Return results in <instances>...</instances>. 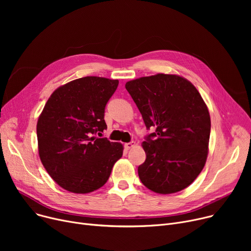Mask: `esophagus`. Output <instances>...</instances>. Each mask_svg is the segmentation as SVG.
<instances>
[{
    "instance_id": "34e87169",
    "label": "esophagus",
    "mask_w": 251,
    "mask_h": 251,
    "mask_svg": "<svg viewBox=\"0 0 251 251\" xmlns=\"http://www.w3.org/2000/svg\"><path fill=\"white\" fill-rule=\"evenodd\" d=\"M134 143H135L134 141H131V142L125 143V146H124V147H125V149H126V150H130L131 148H133V147H134Z\"/></svg>"
}]
</instances>
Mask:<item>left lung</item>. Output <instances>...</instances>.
Segmentation results:
<instances>
[{
    "label": "left lung",
    "mask_w": 251,
    "mask_h": 251,
    "mask_svg": "<svg viewBox=\"0 0 251 251\" xmlns=\"http://www.w3.org/2000/svg\"><path fill=\"white\" fill-rule=\"evenodd\" d=\"M147 129V159L138 167L146 187L161 194L189 186L202 171L208 152L210 117L194 85L177 75L156 74L128 81Z\"/></svg>",
    "instance_id": "1"
}]
</instances>
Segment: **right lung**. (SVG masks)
Wrapping results in <instances>:
<instances>
[{
	"mask_svg": "<svg viewBox=\"0 0 251 251\" xmlns=\"http://www.w3.org/2000/svg\"><path fill=\"white\" fill-rule=\"evenodd\" d=\"M119 81L86 76L60 86L38 118V153L49 175L73 193L92 192L108 181L123 146L95 135L107 129L104 109Z\"/></svg>",
	"mask_w": 251,
	"mask_h": 251,
	"instance_id": "right-lung-1",
	"label": "right lung"
}]
</instances>
